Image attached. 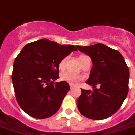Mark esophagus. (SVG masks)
<instances>
[{
	"instance_id": "obj_1",
	"label": "esophagus",
	"mask_w": 135,
	"mask_h": 135,
	"mask_svg": "<svg viewBox=\"0 0 135 135\" xmlns=\"http://www.w3.org/2000/svg\"><path fill=\"white\" fill-rule=\"evenodd\" d=\"M70 89H73L74 88V86H73V85H70Z\"/></svg>"
}]
</instances>
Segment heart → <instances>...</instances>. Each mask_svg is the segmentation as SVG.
<instances>
[{
  "label": "heart",
  "mask_w": 135,
  "mask_h": 135,
  "mask_svg": "<svg viewBox=\"0 0 135 135\" xmlns=\"http://www.w3.org/2000/svg\"><path fill=\"white\" fill-rule=\"evenodd\" d=\"M85 55H81V56H79V59L80 62L81 63L83 60L84 59V58L85 57ZM66 58H64V59H62L60 61L59 64V68L61 70H64L65 68V65H66ZM60 79L63 81L67 82L70 85H76L79 83V82H80L82 80V77L79 75H75V74H73L71 73H69V72H65L64 73L60 75Z\"/></svg>",
  "instance_id": "b5f03b06"
}]
</instances>
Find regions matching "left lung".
Segmentation results:
<instances>
[{
    "label": "left lung",
    "instance_id": "left-lung-1",
    "mask_svg": "<svg viewBox=\"0 0 135 135\" xmlns=\"http://www.w3.org/2000/svg\"><path fill=\"white\" fill-rule=\"evenodd\" d=\"M91 58L93 68L86 83L99 89H81L77 107L83 116L93 120L110 117L120 109L128 91L129 70L121 54L101 43L76 46Z\"/></svg>",
    "mask_w": 135,
    "mask_h": 135
}]
</instances>
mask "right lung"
<instances>
[{"label": "right lung", "instance_id": "obj_1", "mask_svg": "<svg viewBox=\"0 0 135 135\" xmlns=\"http://www.w3.org/2000/svg\"><path fill=\"white\" fill-rule=\"evenodd\" d=\"M75 50L74 45L43 38L26 45L16 56L12 81L18 104L28 115L43 119L59 110L70 90L66 82H55L59 78V64Z\"/></svg>", "mask_w": 135, "mask_h": 135}]
</instances>
